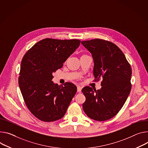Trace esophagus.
Returning <instances> with one entry per match:
<instances>
[{"mask_svg":"<svg viewBox=\"0 0 148 148\" xmlns=\"http://www.w3.org/2000/svg\"><path fill=\"white\" fill-rule=\"evenodd\" d=\"M82 87H80V86H78V87H77V92H81V91H82Z\"/></svg>","mask_w":148,"mask_h":148,"instance_id":"esophagus-1","label":"esophagus"}]
</instances>
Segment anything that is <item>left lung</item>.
Returning a JSON list of instances; mask_svg holds the SVG:
<instances>
[{
	"label": "left lung",
	"instance_id": "1",
	"mask_svg": "<svg viewBox=\"0 0 148 148\" xmlns=\"http://www.w3.org/2000/svg\"><path fill=\"white\" fill-rule=\"evenodd\" d=\"M82 44L93 58L95 80L103 79L99 90L88 86L82 89L86 99L83 110L92 119L109 120L118 113L129 95L131 66L123 52L111 42L95 39Z\"/></svg>",
	"mask_w": 148,
	"mask_h": 148
}]
</instances>
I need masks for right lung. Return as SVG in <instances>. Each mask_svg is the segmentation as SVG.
Segmentation results:
<instances>
[{
	"mask_svg": "<svg viewBox=\"0 0 148 148\" xmlns=\"http://www.w3.org/2000/svg\"><path fill=\"white\" fill-rule=\"evenodd\" d=\"M79 40L46 38L35 44L23 56L19 86L25 103L38 119L50 122L61 119L77 92V87L66 82L53 83V73L79 46Z\"/></svg>",
	"mask_w": 148,
	"mask_h": 148,
	"instance_id": "obj_1",
	"label": "right lung"
}]
</instances>
